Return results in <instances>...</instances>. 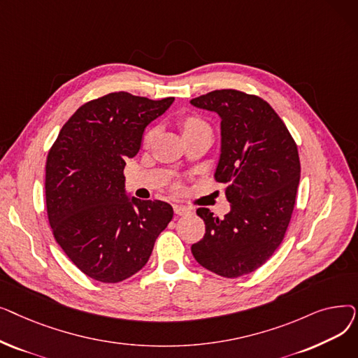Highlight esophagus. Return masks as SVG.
Listing matches in <instances>:
<instances>
[{"mask_svg": "<svg viewBox=\"0 0 358 358\" xmlns=\"http://www.w3.org/2000/svg\"><path fill=\"white\" fill-rule=\"evenodd\" d=\"M174 212H176V215L182 216V215L192 213V209L187 208V206H182V204H174Z\"/></svg>", "mask_w": 358, "mask_h": 358, "instance_id": "1", "label": "esophagus"}]
</instances>
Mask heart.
Here are the masks:
<instances>
[{
    "mask_svg": "<svg viewBox=\"0 0 358 358\" xmlns=\"http://www.w3.org/2000/svg\"><path fill=\"white\" fill-rule=\"evenodd\" d=\"M181 124H182L184 134H187V131L194 130V129H197V127H200V126H204V122H203L201 119H199V117L189 116V117H185V119L182 120ZM152 136H154V130H149L148 134L145 135V142H149L150 139H152Z\"/></svg>",
    "mask_w": 358,
    "mask_h": 358,
    "instance_id": "1",
    "label": "heart"
}]
</instances>
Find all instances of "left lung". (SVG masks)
Here are the masks:
<instances>
[{"label": "left lung", "instance_id": "8db88e82", "mask_svg": "<svg viewBox=\"0 0 358 358\" xmlns=\"http://www.w3.org/2000/svg\"><path fill=\"white\" fill-rule=\"evenodd\" d=\"M220 117L215 180L228 184L223 219L197 209L206 234L192 252L209 271L236 278L259 268L285 238L300 178L294 139L273 107L238 90H215L190 101Z\"/></svg>", "mask_w": 358, "mask_h": 358}]
</instances>
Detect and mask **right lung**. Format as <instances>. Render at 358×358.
<instances>
[{
  "label": "right lung",
  "instance_id": "add662e5",
  "mask_svg": "<svg viewBox=\"0 0 358 358\" xmlns=\"http://www.w3.org/2000/svg\"><path fill=\"white\" fill-rule=\"evenodd\" d=\"M174 97L110 92L83 104L61 129L46 159V209L56 242L88 277L119 283L138 273L173 219L161 200L129 199L123 169L145 127Z\"/></svg>",
  "mask_w": 358,
  "mask_h": 358
}]
</instances>
